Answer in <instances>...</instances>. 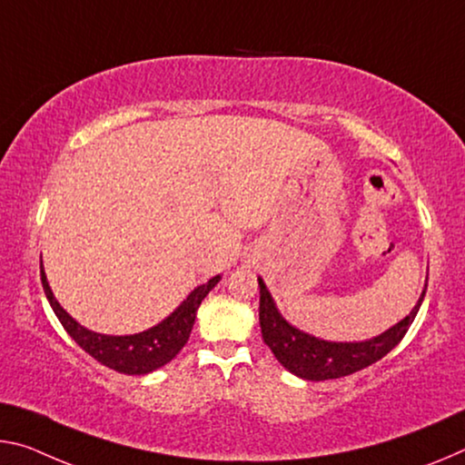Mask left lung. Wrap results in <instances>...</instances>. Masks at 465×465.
<instances>
[{"label":"left lung","instance_id":"obj_1","mask_svg":"<svg viewBox=\"0 0 465 465\" xmlns=\"http://www.w3.org/2000/svg\"><path fill=\"white\" fill-rule=\"evenodd\" d=\"M259 287V319L264 343L269 345L283 368L304 381L341 379L379 362L408 333V329L414 322L426 296L424 283V290L420 293L416 306L411 308V312L400 322H395L393 327H389L385 333L366 339V341H327V339H319L306 333V331H300L298 327L290 325L282 316V312L277 311L275 300H272L271 292L267 290V285H264L261 277Z\"/></svg>","mask_w":465,"mask_h":465}]
</instances>
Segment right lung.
<instances>
[{
  "label": "right lung",
  "instance_id": "1",
  "mask_svg": "<svg viewBox=\"0 0 465 465\" xmlns=\"http://www.w3.org/2000/svg\"><path fill=\"white\" fill-rule=\"evenodd\" d=\"M219 282L221 275H215L206 283L194 287V290L188 293V298L183 300L172 314L165 316L163 321L157 322V325L151 329L140 331V333L134 335H105L94 333V331L83 327L78 321H74L72 316L64 311L60 302L55 300L54 292H51L41 261L43 290H45V296L51 308H54L55 316L60 319L62 327L68 331V335L88 353V356H93L103 366L124 374H149L153 371H157V368L165 366L167 362H172L188 341L190 331L194 327L198 306H201L206 293H209Z\"/></svg>",
  "mask_w": 465,
  "mask_h": 465
}]
</instances>
